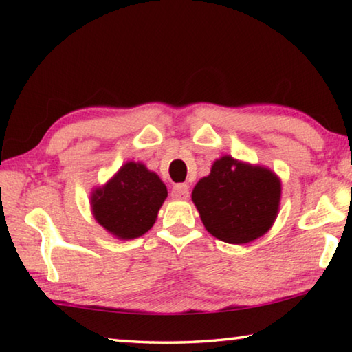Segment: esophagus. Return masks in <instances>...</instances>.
<instances>
[{
	"instance_id": "obj_1",
	"label": "esophagus",
	"mask_w": 352,
	"mask_h": 352,
	"mask_svg": "<svg viewBox=\"0 0 352 352\" xmlns=\"http://www.w3.org/2000/svg\"><path fill=\"white\" fill-rule=\"evenodd\" d=\"M170 197L174 200H186L189 197V186L186 183H178L170 190Z\"/></svg>"
}]
</instances>
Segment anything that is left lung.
Wrapping results in <instances>:
<instances>
[{
    "label": "left lung",
    "instance_id": "8db88e82",
    "mask_svg": "<svg viewBox=\"0 0 352 352\" xmlns=\"http://www.w3.org/2000/svg\"><path fill=\"white\" fill-rule=\"evenodd\" d=\"M283 183L261 164L223 155L192 189L206 231L226 243H248L269 231L279 212Z\"/></svg>",
    "mask_w": 352,
    "mask_h": 352
}]
</instances>
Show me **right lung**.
Instances as JSON below:
<instances>
[{"instance_id": "obj_1", "label": "right lung", "mask_w": 352, "mask_h": 352, "mask_svg": "<svg viewBox=\"0 0 352 352\" xmlns=\"http://www.w3.org/2000/svg\"><path fill=\"white\" fill-rule=\"evenodd\" d=\"M168 189L155 172L140 162L124 163L102 186L93 188V217L113 237L121 241L146 234L157 222Z\"/></svg>"}]
</instances>
